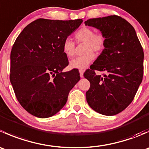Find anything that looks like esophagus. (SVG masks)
I'll list each match as a JSON object with an SVG mask.
<instances>
[{"label": "esophagus", "instance_id": "obj_1", "mask_svg": "<svg viewBox=\"0 0 149 149\" xmlns=\"http://www.w3.org/2000/svg\"><path fill=\"white\" fill-rule=\"evenodd\" d=\"M79 73H80L81 78H83L84 77V70H83V69H81V70H79Z\"/></svg>", "mask_w": 149, "mask_h": 149}]
</instances>
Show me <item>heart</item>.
<instances>
[{
    "label": "heart",
    "mask_w": 149,
    "mask_h": 149,
    "mask_svg": "<svg viewBox=\"0 0 149 149\" xmlns=\"http://www.w3.org/2000/svg\"><path fill=\"white\" fill-rule=\"evenodd\" d=\"M75 40L78 44L84 43V55L70 62L72 68L83 69L86 68L93 61L95 55L94 52H101L106 45V37L101 31L94 33V29L88 26H82L75 33ZM63 51L66 57L73 58L76 53V44L70 39H66L63 44Z\"/></svg>",
    "instance_id": "b5f03b06"
}]
</instances>
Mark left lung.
Returning a JSON list of instances; mask_svg holds the SVG:
<instances>
[{
    "label": "left lung",
    "mask_w": 149,
    "mask_h": 149,
    "mask_svg": "<svg viewBox=\"0 0 149 149\" xmlns=\"http://www.w3.org/2000/svg\"><path fill=\"white\" fill-rule=\"evenodd\" d=\"M84 24L100 29L106 37L104 49L84 74L90 82L86 101L102 115H117L132 102L142 81L143 47L134 28L120 16L91 19ZM95 70L106 73L102 77Z\"/></svg>",
    "instance_id": "left-lung-1"
}]
</instances>
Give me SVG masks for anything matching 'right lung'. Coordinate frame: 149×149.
<instances>
[{"instance_id": "obj_1", "label": "right lung", "mask_w": 149, "mask_h": 149, "mask_svg": "<svg viewBox=\"0 0 149 149\" xmlns=\"http://www.w3.org/2000/svg\"><path fill=\"white\" fill-rule=\"evenodd\" d=\"M82 22L39 19L16 38L10 52V81L17 100L31 115L53 116L80 80L78 70L62 71L68 65L63 44Z\"/></svg>"}]
</instances>
